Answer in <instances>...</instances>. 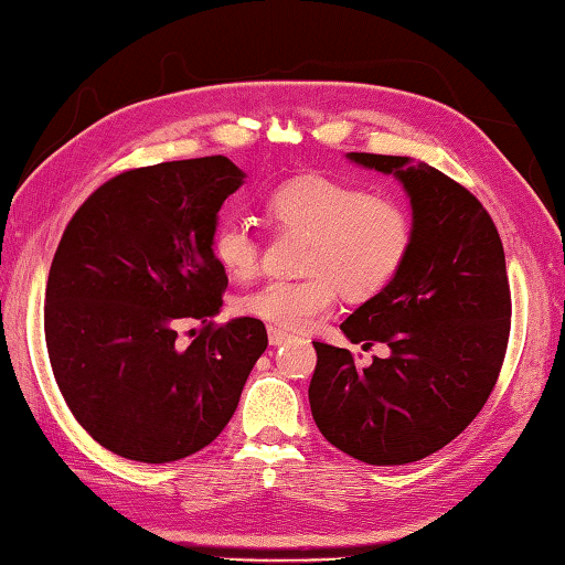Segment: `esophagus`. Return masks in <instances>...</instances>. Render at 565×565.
<instances>
[{
    "label": "esophagus",
    "instance_id": "1",
    "mask_svg": "<svg viewBox=\"0 0 565 565\" xmlns=\"http://www.w3.org/2000/svg\"><path fill=\"white\" fill-rule=\"evenodd\" d=\"M267 340H270V344H282L285 340H290V334L280 328H267Z\"/></svg>",
    "mask_w": 565,
    "mask_h": 565
}]
</instances>
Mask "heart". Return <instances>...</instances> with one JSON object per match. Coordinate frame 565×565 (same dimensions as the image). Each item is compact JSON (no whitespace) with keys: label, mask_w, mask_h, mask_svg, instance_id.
Instances as JSON below:
<instances>
[{"label":"heart","mask_w":565,"mask_h":565,"mask_svg":"<svg viewBox=\"0 0 565 565\" xmlns=\"http://www.w3.org/2000/svg\"><path fill=\"white\" fill-rule=\"evenodd\" d=\"M265 213L275 227L308 233L300 280H267L245 292L237 310L288 330H305L340 298H372L397 277L412 247L407 205L387 193L330 175H300L273 188ZM215 263L235 280L260 265L257 235L237 217H225L211 237Z\"/></svg>","instance_id":"heart-1"}]
</instances>
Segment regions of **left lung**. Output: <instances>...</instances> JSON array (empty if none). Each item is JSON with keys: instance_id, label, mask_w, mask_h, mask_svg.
Here are the masks:
<instances>
[{"instance_id": "1", "label": "left lung", "mask_w": 565, "mask_h": 565, "mask_svg": "<svg viewBox=\"0 0 565 565\" xmlns=\"http://www.w3.org/2000/svg\"><path fill=\"white\" fill-rule=\"evenodd\" d=\"M409 195L412 247L397 277L340 324L352 344L390 358L358 367L350 350L312 342V419L332 447L399 467L447 447L499 380L511 330L507 257L497 225L467 188L407 156L348 153Z\"/></svg>"}]
</instances>
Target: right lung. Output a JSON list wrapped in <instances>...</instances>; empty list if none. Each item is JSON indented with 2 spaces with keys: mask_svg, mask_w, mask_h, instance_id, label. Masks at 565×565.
I'll list each match as a JSON object with an SVG mask.
<instances>
[{
  "mask_svg": "<svg viewBox=\"0 0 565 565\" xmlns=\"http://www.w3.org/2000/svg\"><path fill=\"white\" fill-rule=\"evenodd\" d=\"M245 173L225 156L118 173L86 198L56 247L44 334L68 409L118 457L168 463L231 422L265 324L221 312L227 275L211 253L217 211ZM201 319L193 343L177 322Z\"/></svg>",
  "mask_w": 565,
  "mask_h": 565,
  "instance_id": "right-lung-1",
  "label": "right lung"
}]
</instances>
